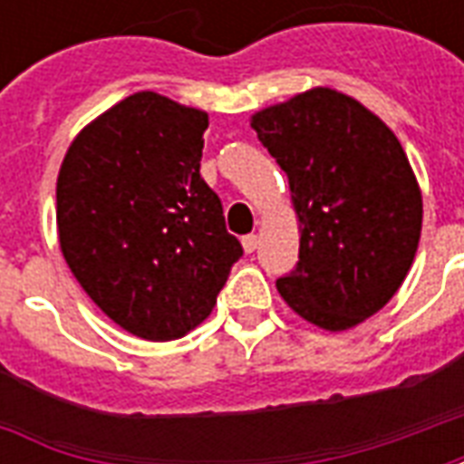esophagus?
I'll return each mask as SVG.
<instances>
[{
    "label": "esophagus",
    "mask_w": 464,
    "mask_h": 464,
    "mask_svg": "<svg viewBox=\"0 0 464 464\" xmlns=\"http://www.w3.org/2000/svg\"><path fill=\"white\" fill-rule=\"evenodd\" d=\"M241 243H243V251L253 253L256 248H258V236H256V233H251V236H243Z\"/></svg>",
    "instance_id": "esophagus-1"
}]
</instances>
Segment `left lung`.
<instances>
[{"label": "left lung", "mask_w": 464, "mask_h": 464, "mask_svg": "<svg viewBox=\"0 0 464 464\" xmlns=\"http://www.w3.org/2000/svg\"><path fill=\"white\" fill-rule=\"evenodd\" d=\"M291 186L298 263L276 281L323 331H348L385 305L418 251L422 196L398 136L335 89H311L251 116Z\"/></svg>", "instance_id": "left-lung-1"}]
</instances>
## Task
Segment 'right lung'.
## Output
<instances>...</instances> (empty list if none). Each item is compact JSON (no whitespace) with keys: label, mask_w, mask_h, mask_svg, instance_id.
<instances>
[{"label":"right lung","mask_w":464,"mask_h":464,"mask_svg":"<svg viewBox=\"0 0 464 464\" xmlns=\"http://www.w3.org/2000/svg\"><path fill=\"white\" fill-rule=\"evenodd\" d=\"M208 114L153 92L84 126L56 179L66 266L102 311L143 341L183 338L211 315L243 256L201 179Z\"/></svg>","instance_id":"right-lung-1"}]
</instances>
